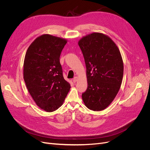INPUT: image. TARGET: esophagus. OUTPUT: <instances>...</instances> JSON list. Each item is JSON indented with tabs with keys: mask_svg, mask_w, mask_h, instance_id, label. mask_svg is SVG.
<instances>
[{
	"mask_svg": "<svg viewBox=\"0 0 150 150\" xmlns=\"http://www.w3.org/2000/svg\"><path fill=\"white\" fill-rule=\"evenodd\" d=\"M77 80H78V77L77 76H75V78H73V82L74 83H76L77 81Z\"/></svg>",
	"mask_w": 150,
	"mask_h": 150,
	"instance_id": "obj_1",
	"label": "esophagus"
}]
</instances>
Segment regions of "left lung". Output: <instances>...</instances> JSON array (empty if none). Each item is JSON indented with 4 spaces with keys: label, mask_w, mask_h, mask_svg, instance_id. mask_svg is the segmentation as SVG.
<instances>
[{
    "label": "left lung",
    "mask_w": 150,
    "mask_h": 150,
    "mask_svg": "<svg viewBox=\"0 0 150 150\" xmlns=\"http://www.w3.org/2000/svg\"><path fill=\"white\" fill-rule=\"evenodd\" d=\"M83 53L88 88L82 93L86 106L102 111L114 100L123 75V63L119 49L112 39L100 33H93L78 42Z\"/></svg>",
    "instance_id": "left-lung-1"
}]
</instances>
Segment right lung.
I'll use <instances>...</instances> for the list:
<instances>
[{"label": "right lung", "instance_id": "right-lung-1", "mask_svg": "<svg viewBox=\"0 0 150 150\" xmlns=\"http://www.w3.org/2000/svg\"><path fill=\"white\" fill-rule=\"evenodd\" d=\"M64 39L50 35L37 38L28 48L23 62V79L36 105L53 112L63 103L70 89L59 61Z\"/></svg>", "mask_w": 150, "mask_h": 150}]
</instances>
